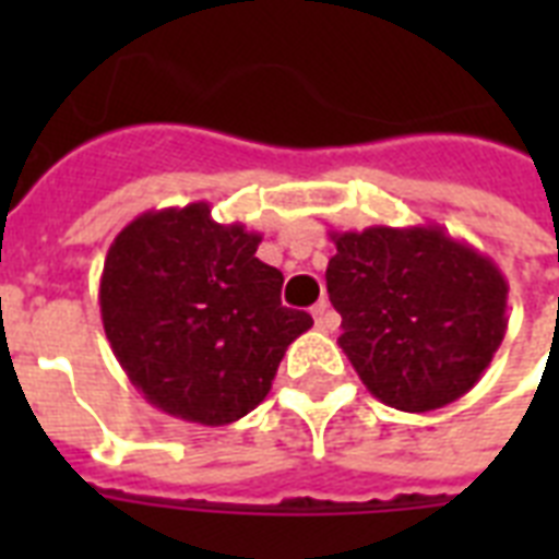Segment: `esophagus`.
Listing matches in <instances>:
<instances>
[{
	"instance_id": "34e87169",
	"label": "esophagus",
	"mask_w": 559,
	"mask_h": 559,
	"mask_svg": "<svg viewBox=\"0 0 559 559\" xmlns=\"http://www.w3.org/2000/svg\"><path fill=\"white\" fill-rule=\"evenodd\" d=\"M310 313H313V322L319 331H336V328H340V316L333 313L328 301H319Z\"/></svg>"
}]
</instances>
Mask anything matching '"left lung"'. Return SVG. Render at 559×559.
<instances>
[{"instance_id":"left-lung-1","label":"left lung","mask_w":559,"mask_h":559,"mask_svg":"<svg viewBox=\"0 0 559 559\" xmlns=\"http://www.w3.org/2000/svg\"><path fill=\"white\" fill-rule=\"evenodd\" d=\"M340 348L373 397L432 412L464 397L508 331V281L441 226L331 231Z\"/></svg>"}]
</instances>
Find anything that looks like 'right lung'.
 <instances>
[{
  "mask_svg": "<svg viewBox=\"0 0 559 559\" xmlns=\"http://www.w3.org/2000/svg\"><path fill=\"white\" fill-rule=\"evenodd\" d=\"M258 231L217 223L209 202L144 211L112 240L100 322L144 400L188 424L226 426L270 394L284 350L313 328L281 307Z\"/></svg>",
  "mask_w": 559,
  "mask_h": 559,
  "instance_id": "1",
  "label": "right lung"
}]
</instances>
